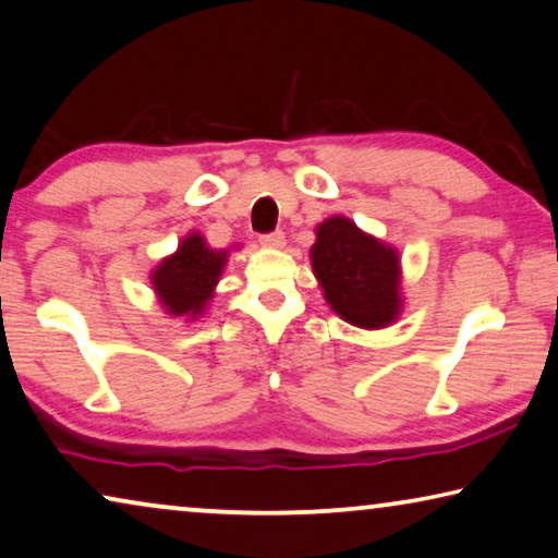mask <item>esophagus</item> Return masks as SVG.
<instances>
[{
  "instance_id": "34e87169",
  "label": "esophagus",
  "mask_w": 558,
  "mask_h": 558,
  "mask_svg": "<svg viewBox=\"0 0 558 558\" xmlns=\"http://www.w3.org/2000/svg\"><path fill=\"white\" fill-rule=\"evenodd\" d=\"M260 245H265V247H282V245H286V233H282V231L265 233V235H260Z\"/></svg>"
}]
</instances>
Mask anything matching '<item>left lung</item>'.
<instances>
[{
    "mask_svg": "<svg viewBox=\"0 0 558 558\" xmlns=\"http://www.w3.org/2000/svg\"><path fill=\"white\" fill-rule=\"evenodd\" d=\"M311 247L315 278L327 305L350 325L379 330L400 317V255L395 247L362 233L344 216L317 226Z\"/></svg>",
    "mask_w": 558,
    "mask_h": 558,
    "instance_id": "1",
    "label": "left lung"
}]
</instances>
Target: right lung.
<instances>
[{"mask_svg": "<svg viewBox=\"0 0 558 558\" xmlns=\"http://www.w3.org/2000/svg\"><path fill=\"white\" fill-rule=\"evenodd\" d=\"M226 260L228 251L208 247L201 233L185 235L179 251L163 258L151 272V286L166 313L196 320L214 298Z\"/></svg>", "mask_w": 558, "mask_h": 558, "instance_id": "obj_1", "label": "right lung"}]
</instances>
